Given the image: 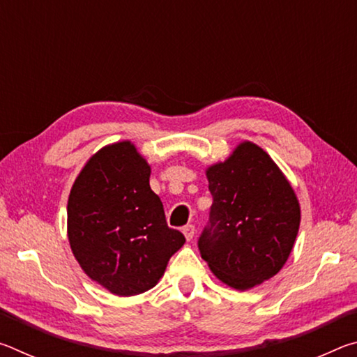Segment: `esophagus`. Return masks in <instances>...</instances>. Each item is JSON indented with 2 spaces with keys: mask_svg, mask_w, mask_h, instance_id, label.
<instances>
[{
  "mask_svg": "<svg viewBox=\"0 0 357 357\" xmlns=\"http://www.w3.org/2000/svg\"><path fill=\"white\" fill-rule=\"evenodd\" d=\"M183 233H184V236H185L187 241H192L193 236H195V227H193V225H185L183 228Z\"/></svg>",
  "mask_w": 357,
  "mask_h": 357,
  "instance_id": "obj_1",
  "label": "esophagus"
}]
</instances>
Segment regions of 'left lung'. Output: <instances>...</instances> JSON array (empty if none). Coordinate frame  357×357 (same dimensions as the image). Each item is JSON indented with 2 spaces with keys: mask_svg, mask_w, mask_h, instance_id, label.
Segmentation results:
<instances>
[{
  "mask_svg": "<svg viewBox=\"0 0 357 357\" xmlns=\"http://www.w3.org/2000/svg\"><path fill=\"white\" fill-rule=\"evenodd\" d=\"M213 206L198 241L217 279L245 291L274 277L293 250L301 206L285 174L263 148L239 143L206 168Z\"/></svg>",
  "mask_w": 357,
  "mask_h": 357,
  "instance_id": "left-lung-1",
  "label": "left lung"
}]
</instances>
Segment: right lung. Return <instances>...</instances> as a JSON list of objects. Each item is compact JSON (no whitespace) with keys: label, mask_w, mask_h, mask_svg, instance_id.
Segmentation results:
<instances>
[{"label":"right lung","mask_w":357,"mask_h":357,"mask_svg":"<svg viewBox=\"0 0 357 357\" xmlns=\"http://www.w3.org/2000/svg\"><path fill=\"white\" fill-rule=\"evenodd\" d=\"M151 167L129 140L89 157L68 202V238L83 273L116 296L157 285L185 238L168 228Z\"/></svg>","instance_id":"1"}]
</instances>
